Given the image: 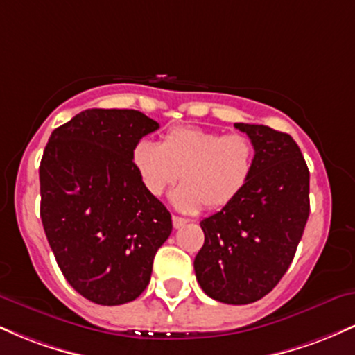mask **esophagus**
Here are the masks:
<instances>
[{"label": "esophagus", "mask_w": 355, "mask_h": 355, "mask_svg": "<svg viewBox=\"0 0 355 355\" xmlns=\"http://www.w3.org/2000/svg\"><path fill=\"white\" fill-rule=\"evenodd\" d=\"M172 222H173V229H182V227L185 225V223L189 222V220L183 218V217H178V215H173Z\"/></svg>", "instance_id": "esophagus-1"}]
</instances>
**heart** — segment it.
I'll return each instance as SVG.
<instances>
[{
	"instance_id": "1",
	"label": "heart",
	"mask_w": 355,
	"mask_h": 355,
	"mask_svg": "<svg viewBox=\"0 0 355 355\" xmlns=\"http://www.w3.org/2000/svg\"><path fill=\"white\" fill-rule=\"evenodd\" d=\"M133 170L152 197H160L175 182L170 195L175 209L197 214L203 207L218 210L245 190L255 168V146L240 133L222 135L198 126H175L160 145L148 138L135 141L130 152Z\"/></svg>"
}]
</instances>
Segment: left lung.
Segmentation results:
<instances>
[{
  "instance_id": "left-lung-1",
  "label": "left lung",
  "mask_w": 355,
  "mask_h": 355,
  "mask_svg": "<svg viewBox=\"0 0 355 355\" xmlns=\"http://www.w3.org/2000/svg\"><path fill=\"white\" fill-rule=\"evenodd\" d=\"M255 146V168L230 205L203 218L193 268L202 291L223 304L262 299L291 267L311 214L309 168L288 133L235 123Z\"/></svg>"
}]
</instances>
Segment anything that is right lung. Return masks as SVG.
Masks as SVG:
<instances>
[{"label": "right lung", "instance_id": "right-lung-1", "mask_svg": "<svg viewBox=\"0 0 355 355\" xmlns=\"http://www.w3.org/2000/svg\"><path fill=\"white\" fill-rule=\"evenodd\" d=\"M137 110H85L53 130L40 164L43 229L64 279L100 305L135 300L172 215L133 170L135 141L158 130Z\"/></svg>", "mask_w": 355, "mask_h": 355}]
</instances>
